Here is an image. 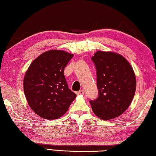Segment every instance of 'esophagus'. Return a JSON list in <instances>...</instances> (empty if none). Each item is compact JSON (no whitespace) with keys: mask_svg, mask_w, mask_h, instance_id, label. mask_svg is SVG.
<instances>
[{"mask_svg":"<svg viewBox=\"0 0 156 156\" xmlns=\"http://www.w3.org/2000/svg\"><path fill=\"white\" fill-rule=\"evenodd\" d=\"M76 94H77V95H83L84 94V90H79L78 92H76Z\"/></svg>","mask_w":156,"mask_h":156,"instance_id":"34e87169","label":"esophagus"}]
</instances>
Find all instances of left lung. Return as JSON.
<instances>
[{
    "label": "left lung",
    "instance_id": "left-lung-1",
    "mask_svg": "<svg viewBox=\"0 0 156 156\" xmlns=\"http://www.w3.org/2000/svg\"><path fill=\"white\" fill-rule=\"evenodd\" d=\"M92 60L97 70L98 97L90 101L96 115L110 120L124 113L130 105L136 87V76L129 62L118 53L97 51Z\"/></svg>",
    "mask_w": 156,
    "mask_h": 156
}]
</instances>
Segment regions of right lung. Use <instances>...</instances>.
<instances>
[{"label":"right lung","instance_id":"obj_1","mask_svg":"<svg viewBox=\"0 0 156 156\" xmlns=\"http://www.w3.org/2000/svg\"><path fill=\"white\" fill-rule=\"evenodd\" d=\"M73 54L51 49L32 62L23 77V91L28 103L45 119L60 118L68 111L77 95L70 90L64 69Z\"/></svg>","mask_w":156,"mask_h":156}]
</instances>
